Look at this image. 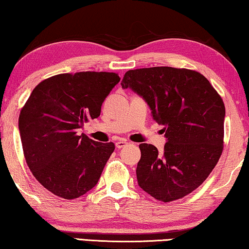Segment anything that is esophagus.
Returning a JSON list of instances; mask_svg holds the SVG:
<instances>
[{"mask_svg": "<svg viewBox=\"0 0 249 249\" xmlns=\"http://www.w3.org/2000/svg\"><path fill=\"white\" fill-rule=\"evenodd\" d=\"M127 143H128V142L125 139H120L116 142V147L120 149V148H122V147H124L125 145H127Z\"/></svg>", "mask_w": 249, "mask_h": 249, "instance_id": "1", "label": "esophagus"}]
</instances>
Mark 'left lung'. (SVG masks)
<instances>
[{
    "label": "left lung",
    "instance_id": "1",
    "mask_svg": "<svg viewBox=\"0 0 249 249\" xmlns=\"http://www.w3.org/2000/svg\"><path fill=\"white\" fill-rule=\"evenodd\" d=\"M121 85L142 96L167 138L163 154L150 143L139 145V186L161 202L182 199L207 179L222 154L221 96L202 74L186 68L131 70Z\"/></svg>",
    "mask_w": 249,
    "mask_h": 249
}]
</instances>
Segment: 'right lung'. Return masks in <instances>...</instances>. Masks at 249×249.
<instances>
[{"instance_id":"add662e5","label":"right lung","mask_w":249,"mask_h":249,"mask_svg":"<svg viewBox=\"0 0 249 249\" xmlns=\"http://www.w3.org/2000/svg\"><path fill=\"white\" fill-rule=\"evenodd\" d=\"M119 82L116 73L80 71L55 75L34 89L21 109L19 130L28 166L49 192L71 200L96 185L114 143L77 132L100 116Z\"/></svg>"}]
</instances>
